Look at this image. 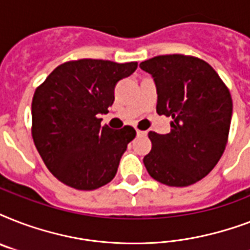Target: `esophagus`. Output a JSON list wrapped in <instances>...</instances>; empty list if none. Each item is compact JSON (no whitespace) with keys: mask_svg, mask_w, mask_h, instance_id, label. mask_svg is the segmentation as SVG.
I'll return each mask as SVG.
<instances>
[{"mask_svg":"<svg viewBox=\"0 0 250 250\" xmlns=\"http://www.w3.org/2000/svg\"><path fill=\"white\" fill-rule=\"evenodd\" d=\"M136 133H137V136H145V135H146L145 131H140V129H136Z\"/></svg>","mask_w":250,"mask_h":250,"instance_id":"obj_1","label":"esophagus"}]
</instances>
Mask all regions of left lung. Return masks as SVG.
I'll list each match as a JSON object with an SVG mask.
<instances>
[{"label":"left lung","instance_id":"1","mask_svg":"<svg viewBox=\"0 0 250 250\" xmlns=\"http://www.w3.org/2000/svg\"><path fill=\"white\" fill-rule=\"evenodd\" d=\"M157 84V113L170 117L171 131H150L144 157L149 175L168 187H188L205 178L229 140L232 98L208 62L184 54L157 56L140 63Z\"/></svg>","mask_w":250,"mask_h":250}]
</instances>
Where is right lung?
<instances>
[{
	"label": "right lung",
	"mask_w": 250,
	"mask_h": 250,
	"mask_svg": "<svg viewBox=\"0 0 250 250\" xmlns=\"http://www.w3.org/2000/svg\"><path fill=\"white\" fill-rule=\"evenodd\" d=\"M137 62L68 61L53 70L32 98V137L49 171L79 190H93L113 180L122 154L136 136L131 125L114 131L101 125L115 84Z\"/></svg>",
	"instance_id": "right-lung-1"
}]
</instances>
